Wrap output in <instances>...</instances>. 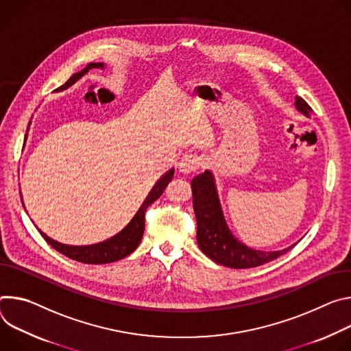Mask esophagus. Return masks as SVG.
Segmentation results:
<instances>
[{
  "mask_svg": "<svg viewBox=\"0 0 351 351\" xmlns=\"http://www.w3.org/2000/svg\"><path fill=\"white\" fill-rule=\"evenodd\" d=\"M204 162L202 158L198 154H185L184 158L181 159V162L178 163V170L181 174H192V173H197L201 167H202Z\"/></svg>",
  "mask_w": 351,
  "mask_h": 351,
  "instance_id": "34e87169",
  "label": "esophagus"
}]
</instances>
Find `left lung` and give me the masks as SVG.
I'll return each mask as SVG.
<instances>
[{"label": "left lung", "instance_id": "8db88e82", "mask_svg": "<svg viewBox=\"0 0 351 351\" xmlns=\"http://www.w3.org/2000/svg\"><path fill=\"white\" fill-rule=\"evenodd\" d=\"M295 106L308 117L313 110L302 97H295ZM191 185L193 193V210H195L198 226V245L202 252L216 263L232 269H248L274 261L294 248L295 244L283 251L265 252L245 247L231 236L224 223L212 174L205 171L197 176L191 181Z\"/></svg>", "mask_w": 351, "mask_h": 351}]
</instances>
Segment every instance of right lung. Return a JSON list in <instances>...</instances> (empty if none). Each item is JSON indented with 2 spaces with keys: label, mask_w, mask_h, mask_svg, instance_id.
Masks as SVG:
<instances>
[{
  "label": "right lung",
  "mask_w": 351,
  "mask_h": 351,
  "mask_svg": "<svg viewBox=\"0 0 351 351\" xmlns=\"http://www.w3.org/2000/svg\"><path fill=\"white\" fill-rule=\"evenodd\" d=\"M104 64H99V62H90L85 69H82L81 72H76L73 73L69 80L60 86L56 90H64L68 86H71L72 84H75L77 80L82 75H85L90 68H103ZM174 176V170L167 171L156 185L153 186V189L150 191V193L147 195V198L145 199V202L142 204V206L139 208L138 213L135 215V217L131 220V223L121 231L117 234L115 237L96 244V245H88V247H72V245H64L60 244L54 240H51L50 237H47L45 232H40L42 237L58 252L64 254L65 256L77 261V262H82V263H89V265H101V263H110V262H115L119 259L125 258L127 255H130L131 252H134L143 236V230H145V213L149 205H152L156 199L160 198L162 193L165 192L166 186L169 185V182L173 180Z\"/></svg>",
  "instance_id": "1"
}]
</instances>
